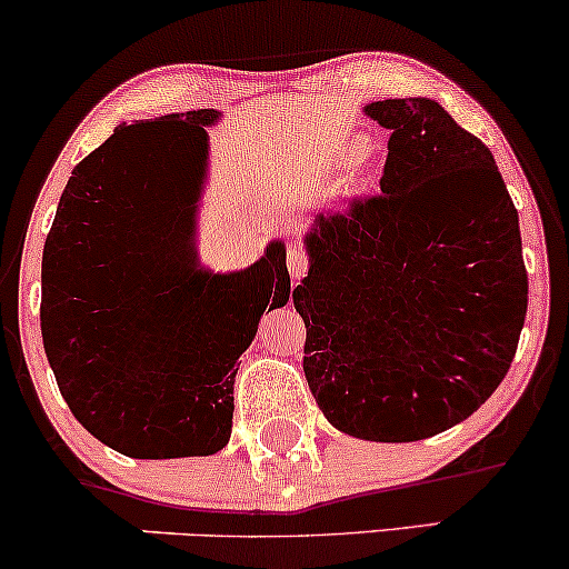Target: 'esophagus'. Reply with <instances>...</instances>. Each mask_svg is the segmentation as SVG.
<instances>
[{
  "instance_id": "obj_1",
  "label": "esophagus",
  "mask_w": 569,
  "mask_h": 569,
  "mask_svg": "<svg viewBox=\"0 0 569 569\" xmlns=\"http://www.w3.org/2000/svg\"><path fill=\"white\" fill-rule=\"evenodd\" d=\"M287 269H290V277H292V282H296V284L306 277V273H308V256H306L303 248H298V244H290V248H287Z\"/></svg>"
}]
</instances>
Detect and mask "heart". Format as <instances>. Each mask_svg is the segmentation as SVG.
Returning <instances> with one entry per match:
<instances>
[{
    "label": "heart",
    "mask_w": 569,
    "mask_h": 569,
    "mask_svg": "<svg viewBox=\"0 0 569 569\" xmlns=\"http://www.w3.org/2000/svg\"><path fill=\"white\" fill-rule=\"evenodd\" d=\"M369 152L367 139H350L346 144L332 147V150L321 152V156L313 158V163L308 166L306 177L308 184L319 192H327V189L340 187L342 181L348 179V173L353 171V166H359Z\"/></svg>",
    "instance_id": "obj_1"
}]
</instances>
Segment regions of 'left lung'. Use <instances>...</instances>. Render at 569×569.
Masks as SVG:
<instances>
[{
    "mask_svg": "<svg viewBox=\"0 0 569 569\" xmlns=\"http://www.w3.org/2000/svg\"><path fill=\"white\" fill-rule=\"evenodd\" d=\"M363 113L392 131L382 192L317 216L292 303L329 425L411 443L465 422L507 377L528 271L517 208L478 137L427 97Z\"/></svg>",
    "mask_w": 569,
    "mask_h": 569,
    "instance_id": "obj_1",
    "label": "left lung"
}]
</instances>
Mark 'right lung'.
Listing matches in <instances>:
<instances>
[{
	"label": "right lung",
	"instance_id": "obj_1",
	"mask_svg": "<svg viewBox=\"0 0 569 569\" xmlns=\"http://www.w3.org/2000/svg\"><path fill=\"white\" fill-rule=\"evenodd\" d=\"M219 110L121 123L70 173L41 258V338L73 417L131 459L210 456L229 443L234 377L266 308L290 300L284 242L242 271L200 269L194 210ZM196 144L193 184L170 198V152ZM180 271L160 293L172 250ZM158 295H179L162 313Z\"/></svg>",
	"mask_w": 569,
	"mask_h": 569
}]
</instances>
